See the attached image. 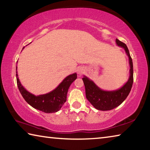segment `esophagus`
Wrapping results in <instances>:
<instances>
[{
    "label": "esophagus",
    "mask_w": 150,
    "mask_h": 150,
    "mask_svg": "<svg viewBox=\"0 0 150 150\" xmlns=\"http://www.w3.org/2000/svg\"><path fill=\"white\" fill-rule=\"evenodd\" d=\"M77 71V74H78V75H81L83 74V73H84L85 69H84V68H83V67H80L78 68Z\"/></svg>",
    "instance_id": "34e87169"
}]
</instances>
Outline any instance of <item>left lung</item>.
I'll use <instances>...</instances> for the list:
<instances>
[{"label":"left lung","instance_id":"1","mask_svg":"<svg viewBox=\"0 0 150 150\" xmlns=\"http://www.w3.org/2000/svg\"><path fill=\"white\" fill-rule=\"evenodd\" d=\"M116 42L118 46L124 48L129 57V63L130 66V77L126 84L118 90L106 91L100 89L93 81L90 80L86 76H84L82 79L85 87L86 97L94 107L99 110H110L120 105L128 96L132 87L134 81L133 63L130 52L124 43L118 39L116 40Z\"/></svg>","mask_w":150,"mask_h":150}]
</instances>
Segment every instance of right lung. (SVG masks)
<instances>
[{"instance_id": "obj_1", "label": "right lung", "mask_w": 150, "mask_h": 150, "mask_svg": "<svg viewBox=\"0 0 150 150\" xmlns=\"http://www.w3.org/2000/svg\"><path fill=\"white\" fill-rule=\"evenodd\" d=\"M16 73L18 87L24 100L33 108L45 113L56 112L60 110L67 100V94L70 85L77 77L75 73L69 75L54 90L44 95L35 96L29 93L21 85L18 77L17 67Z\"/></svg>"}]
</instances>
